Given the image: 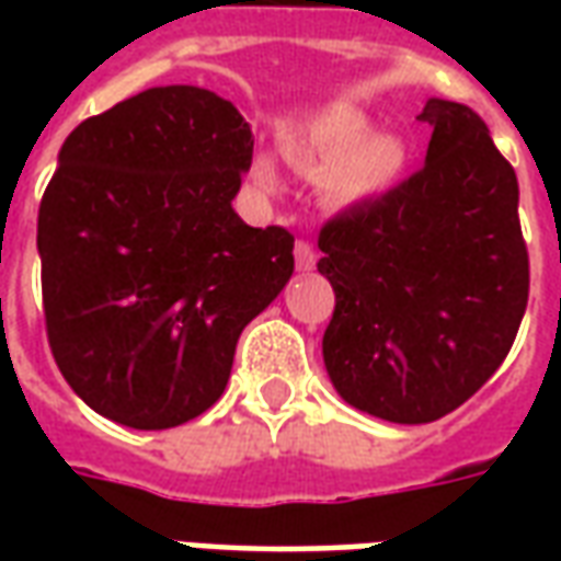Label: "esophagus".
Wrapping results in <instances>:
<instances>
[{"instance_id": "1", "label": "esophagus", "mask_w": 561, "mask_h": 561, "mask_svg": "<svg viewBox=\"0 0 561 561\" xmlns=\"http://www.w3.org/2000/svg\"><path fill=\"white\" fill-rule=\"evenodd\" d=\"M294 261H297L300 273H309V270L316 267V249H312L309 240H297L294 243Z\"/></svg>"}]
</instances>
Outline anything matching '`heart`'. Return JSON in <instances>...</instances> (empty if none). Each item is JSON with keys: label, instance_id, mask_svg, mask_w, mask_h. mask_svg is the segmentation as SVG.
I'll return each instance as SVG.
<instances>
[{"label": "heart", "instance_id": "1", "mask_svg": "<svg viewBox=\"0 0 561 561\" xmlns=\"http://www.w3.org/2000/svg\"><path fill=\"white\" fill-rule=\"evenodd\" d=\"M282 149L297 171L312 180H328V192L336 204H360L385 192L402 168L400 140L376 138L373 123L352 107L330 111L294 128L282 140ZM252 173L261 188H279L270 159H257Z\"/></svg>", "mask_w": 561, "mask_h": 561}]
</instances>
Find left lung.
Listing matches in <instances>:
<instances>
[{
    "label": "left lung",
    "mask_w": 561,
    "mask_h": 561,
    "mask_svg": "<svg viewBox=\"0 0 561 561\" xmlns=\"http://www.w3.org/2000/svg\"><path fill=\"white\" fill-rule=\"evenodd\" d=\"M426 164L321 228L324 366L354 409L430 423L483 388L529 304L517 173L471 107L430 99Z\"/></svg>",
    "instance_id": "1"
}]
</instances>
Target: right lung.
I'll return each instance as SVG.
<instances>
[{
    "label": "right lung",
    "instance_id": "obj_1",
    "mask_svg": "<svg viewBox=\"0 0 561 561\" xmlns=\"http://www.w3.org/2000/svg\"><path fill=\"white\" fill-rule=\"evenodd\" d=\"M252 128L201 87H152L83 119L38 207L47 342L71 390L131 430L225 393L243 328L294 273V237L231 201Z\"/></svg>",
    "mask_w": 561,
    "mask_h": 561
}]
</instances>
